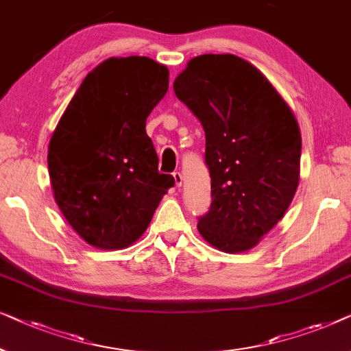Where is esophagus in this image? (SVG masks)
Returning <instances> with one entry per match:
<instances>
[{
	"label": "esophagus",
	"mask_w": 351,
	"mask_h": 351,
	"mask_svg": "<svg viewBox=\"0 0 351 351\" xmlns=\"http://www.w3.org/2000/svg\"><path fill=\"white\" fill-rule=\"evenodd\" d=\"M173 180H175V186L176 187H181V184H182V175L180 173V171H175Z\"/></svg>",
	"instance_id": "34e87169"
}]
</instances>
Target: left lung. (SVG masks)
Instances as JSON below:
<instances>
[{"label": "left lung", "instance_id": "left-lung-1", "mask_svg": "<svg viewBox=\"0 0 351 351\" xmlns=\"http://www.w3.org/2000/svg\"><path fill=\"white\" fill-rule=\"evenodd\" d=\"M173 90L205 130L211 205L199 234L224 253L254 248L283 218L299 184L302 138L293 110L234 53L191 58Z\"/></svg>", "mask_w": 351, "mask_h": 351}]
</instances>
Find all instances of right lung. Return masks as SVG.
I'll return each mask as SVG.
<instances>
[{"mask_svg": "<svg viewBox=\"0 0 351 351\" xmlns=\"http://www.w3.org/2000/svg\"><path fill=\"white\" fill-rule=\"evenodd\" d=\"M169 90V68L147 57L97 65L53 130L47 167L68 224L98 250H122L149 226L173 176L159 159L146 119Z\"/></svg>", "mask_w": 351, "mask_h": 351, "instance_id": "right-lung-1", "label": "right lung"}]
</instances>
